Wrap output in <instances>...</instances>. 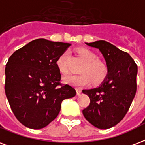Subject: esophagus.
Wrapping results in <instances>:
<instances>
[{"label":"esophagus","instance_id":"esophagus-1","mask_svg":"<svg viewBox=\"0 0 145 145\" xmlns=\"http://www.w3.org/2000/svg\"><path fill=\"white\" fill-rule=\"evenodd\" d=\"M76 91H77V96H80V93H81V90H80V89H76Z\"/></svg>","mask_w":145,"mask_h":145}]
</instances>
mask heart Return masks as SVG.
Returning <instances> with one entry per match:
<instances>
[{
	"instance_id": "obj_1",
	"label": "heart",
	"mask_w": 145,
	"mask_h": 145,
	"mask_svg": "<svg viewBox=\"0 0 145 145\" xmlns=\"http://www.w3.org/2000/svg\"><path fill=\"white\" fill-rule=\"evenodd\" d=\"M78 52L86 61L80 71L82 74L67 75L63 78L64 81L77 88L89 85L92 80L94 83L102 81L106 75V66L103 62L97 60L96 54L87 48H80ZM66 58L67 53L65 52L57 60V66L59 71L63 74H66L68 71Z\"/></svg>"
}]
</instances>
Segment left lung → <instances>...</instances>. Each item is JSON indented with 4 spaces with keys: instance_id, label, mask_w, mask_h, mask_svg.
<instances>
[{
    "instance_id": "1",
    "label": "left lung",
    "mask_w": 145,
    "mask_h": 145,
    "mask_svg": "<svg viewBox=\"0 0 145 145\" xmlns=\"http://www.w3.org/2000/svg\"><path fill=\"white\" fill-rule=\"evenodd\" d=\"M99 49L107 67V74L97 87L83 90L90 99L83 110L85 119L96 128L108 129L124 118L136 93L138 67L127 52L103 40L85 43Z\"/></svg>"
}]
</instances>
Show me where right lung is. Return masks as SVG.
Listing matches in <instances>:
<instances>
[{
  "label": "right lung",
  "mask_w": 145,
  "mask_h": 145,
  "mask_svg": "<svg viewBox=\"0 0 145 145\" xmlns=\"http://www.w3.org/2000/svg\"><path fill=\"white\" fill-rule=\"evenodd\" d=\"M70 46L37 39L9 58L5 68V93L16 119L27 128L47 126L58 116L63 100L76 95L72 87L61 85L56 63Z\"/></svg>",
  "instance_id": "add662e5"
}]
</instances>
